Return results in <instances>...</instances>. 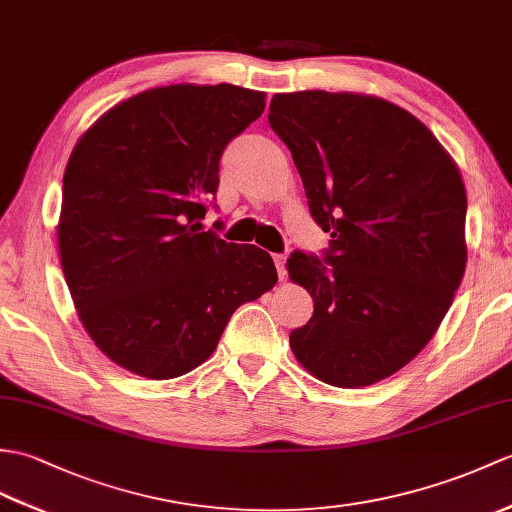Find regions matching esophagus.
I'll use <instances>...</instances> for the list:
<instances>
[{
	"label": "esophagus",
	"mask_w": 512,
	"mask_h": 512,
	"mask_svg": "<svg viewBox=\"0 0 512 512\" xmlns=\"http://www.w3.org/2000/svg\"><path fill=\"white\" fill-rule=\"evenodd\" d=\"M275 266H277V275L283 281L285 275H288V270H285V255H275Z\"/></svg>",
	"instance_id": "esophagus-1"
}]
</instances>
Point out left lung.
Returning a JSON list of instances; mask_svg holds the SVG:
<instances>
[{"label":"left lung","mask_w":512,"mask_h":512,"mask_svg":"<svg viewBox=\"0 0 512 512\" xmlns=\"http://www.w3.org/2000/svg\"><path fill=\"white\" fill-rule=\"evenodd\" d=\"M268 122L331 233L323 259H288L314 299L292 353L331 386L382 382L432 340L465 275L458 165L417 117L375 95L277 93Z\"/></svg>","instance_id":"8db88e82"}]
</instances>
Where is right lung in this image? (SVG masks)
Here are the masks:
<instances>
[{"label":"right lung","instance_id":"1","mask_svg":"<svg viewBox=\"0 0 512 512\" xmlns=\"http://www.w3.org/2000/svg\"><path fill=\"white\" fill-rule=\"evenodd\" d=\"M266 93L170 85L106 111L71 150L58 251L87 334L126 371L181 377L216 351L242 303L277 283L255 244L202 231L229 141Z\"/></svg>","mask_w":512,"mask_h":512}]
</instances>
